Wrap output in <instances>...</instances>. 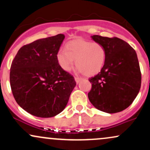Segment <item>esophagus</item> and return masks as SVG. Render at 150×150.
Here are the masks:
<instances>
[{
  "mask_svg": "<svg viewBox=\"0 0 150 150\" xmlns=\"http://www.w3.org/2000/svg\"><path fill=\"white\" fill-rule=\"evenodd\" d=\"M75 80L76 82V83H79L80 80H82V78L81 77H75Z\"/></svg>",
  "mask_w": 150,
  "mask_h": 150,
  "instance_id": "esophagus-1",
  "label": "esophagus"
}]
</instances>
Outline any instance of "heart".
<instances>
[{"instance_id":"heart-1","label":"heart","mask_w":150,"mask_h":150,"mask_svg":"<svg viewBox=\"0 0 150 150\" xmlns=\"http://www.w3.org/2000/svg\"><path fill=\"white\" fill-rule=\"evenodd\" d=\"M106 58V49L101 43L76 40L65 45V50H60L57 60L65 71H69L73 60L79 72L87 76L99 73L103 68Z\"/></svg>"}]
</instances>
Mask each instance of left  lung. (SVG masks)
Wrapping results in <instances>:
<instances>
[{"mask_svg": "<svg viewBox=\"0 0 150 150\" xmlns=\"http://www.w3.org/2000/svg\"><path fill=\"white\" fill-rule=\"evenodd\" d=\"M106 51L105 64L89 79L92 89L88 97L93 106L104 112L123 111L132 104L141 87V72L135 49L118 37L94 35Z\"/></svg>", "mask_w": 150, "mask_h": 150, "instance_id": "8db88e82", "label": "left lung"}]
</instances>
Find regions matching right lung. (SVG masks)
<instances>
[{"mask_svg": "<svg viewBox=\"0 0 150 150\" xmlns=\"http://www.w3.org/2000/svg\"><path fill=\"white\" fill-rule=\"evenodd\" d=\"M64 38L59 34L24 45L12 62L13 97L33 116L50 118L61 113L76 85L73 75L62 69L57 60Z\"/></svg>", "mask_w": 150, "mask_h": 150, "instance_id": "1", "label": "right lung"}]
</instances>
